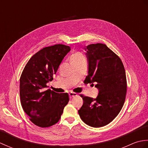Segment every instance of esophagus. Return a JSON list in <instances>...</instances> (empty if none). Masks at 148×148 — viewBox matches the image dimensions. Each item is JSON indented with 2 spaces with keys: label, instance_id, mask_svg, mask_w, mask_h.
Instances as JSON below:
<instances>
[{
  "label": "esophagus",
  "instance_id": "obj_1",
  "mask_svg": "<svg viewBox=\"0 0 148 148\" xmlns=\"http://www.w3.org/2000/svg\"><path fill=\"white\" fill-rule=\"evenodd\" d=\"M76 96H77V93H76L72 92L69 93V97H70L71 99L72 98V97H76Z\"/></svg>",
  "mask_w": 148,
  "mask_h": 148
}]
</instances>
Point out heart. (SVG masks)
<instances>
[{
    "label": "heart",
    "mask_w": 148,
    "mask_h": 148,
    "mask_svg": "<svg viewBox=\"0 0 148 148\" xmlns=\"http://www.w3.org/2000/svg\"><path fill=\"white\" fill-rule=\"evenodd\" d=\"M83 58H84V57L82 53L80 52H76L74 53V54L71 56V62H74V61L79 60Z\"/></svg>",
    "instance_id": "heart-1"
}]
</instances>
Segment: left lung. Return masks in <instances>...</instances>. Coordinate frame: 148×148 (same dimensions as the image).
<instances>
[{"label":"left lung","instance_id":"8db88e82","mask_svg":"<svg viewBox=\"0 0 148 148\" xmlns=\"http://www.w3.org/2000/svg\"><path fill=\"white\" fill-rule=\"evenodd\" d=\"M88 75L85 83L96 82L99 90L96 99L81 95L83 104L78 110L81 119L89 126L101 127L118 116L125 101L127 77L120 58L106 45L86 46Z\"/></svg>","mask_w":148,"mask_h":148}]
</instances>
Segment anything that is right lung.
<instances>
[{
    "label": "right lung",
    "mask_w": 148,
    "mask_h": 148,
    "mask_svg": "<svg viewBox=\"0 0 148 148\" xmlns=\"http://www.w3.org/2000/svg\"><path fill=\"white\" fill-rule=\"evenodd\" d=\"M70 50V47L64 45L45 47L30 58L22 72L21 104L37 126L46 128L56 124L69 101L67 93H56L45 88L46 83L53 79V75Z\"/></svg>",
    "instance_id": "add662e5"
}]
</instances>
